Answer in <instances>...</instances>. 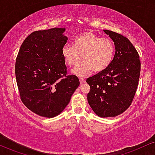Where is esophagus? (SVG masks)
<instances>
[{
  "mask_svg": "<svg viewBox=\"0 0 155 155\" xmlns=\"http://www.w3.org/2000/svg\"><path fill=\"white\" fill-rule=\"evenodd\" d=\"M79 80H80V83H81V84H83V83H84L85 82V79L84 78H80Z\"/></svg>",
  "mask_w": 155,
  "mask_h": 155,
  "instance_id": "1",
  "label": "esophagus"
}]
</instances>
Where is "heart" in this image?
I'll list each match as a JSON object with an SVG mask.
<instances>
[{
	"instance_id": "heart-1",
	"label": "heart",
	"mask_w": 155,
	"mask_h": 155,
	"mask_svg": "<svg viewBox=\"0 0 155 155\" xmlns=\"http://www.w3.org/2000/svg\"><path fill=\"white\" fill-rule=\"evenodd\" d=\"M114 44L109 38H101L92 32H84L74 38L73 45H64L61 53L68 66L73 67L80 59L83 61L73 70L78 75H83L92 70L100 72L106 69L112 61Z\"/></svg>"
}]
</instances>
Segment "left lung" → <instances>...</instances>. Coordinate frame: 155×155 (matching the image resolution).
Here are the masks:
<instances>
[{
    "instance_id": "left-lung-1",
    "label": "left lung",
    "mask_w": 155,
    "mask_h": 155,
    "mask_svg": "<svg viewBox=\"0 0 155 155\" xmlns=\"http://www.w3.org/2000/svg\"><path fill=\"white\" fill-rule=\"evenodd\" d=\"M115 45L114 56L108 67L86 80L90 85L89 105L101 117H115L125 112L135 96L141 72L139 53L123 35L104 30Z\"/></svg>"
}]
</instances>
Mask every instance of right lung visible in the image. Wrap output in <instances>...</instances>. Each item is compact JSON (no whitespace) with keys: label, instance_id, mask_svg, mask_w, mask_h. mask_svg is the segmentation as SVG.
I'll use <instances>...</instances> for the list:
<instances>
[{"label":"right lung","instance_id":"obj_1","mask_svg":"<svg viewBox=\"0 0 155 155\" xmlns=\"http://www.w3.org/2000/svg\"><path fill=\"white\" fill-rule=\"evenodd\" d=\"M64 28L35 31L21 44L16 59V81L19 97L34 113L54 117L64 110L80 81L67 75L61 53L67 38Z\"/></svg>","mask_w":155,"mask_h":155}]
</instances>
